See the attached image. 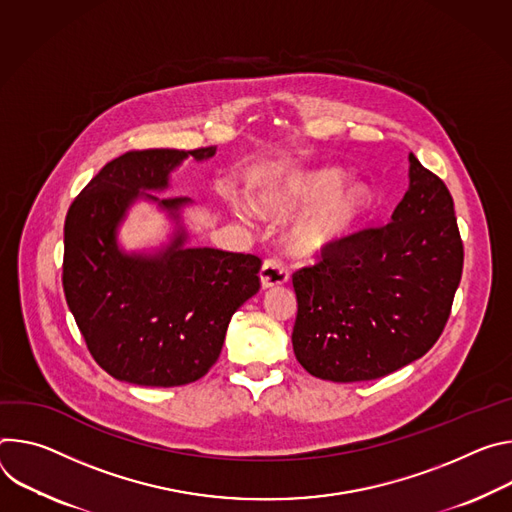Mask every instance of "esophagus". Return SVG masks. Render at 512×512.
<instances>
[{
    "instance_id": "1",
    "label": "esophagus",
    "mask_w": 512,
    "mask_h": 512,
    "mask_svg": "<svg viewBox=\"0 0 512 512\" xmlns=\"http://www.w3.org/2000/svg\"><path fill=\"white\" fill-rule=\"evenodd\" d=\"M287 280H289V272H287L285 264H282L280 260L270 258V260H266L262 264V268H260L262 289H272V287H278V285H285Z\"/></svg>"
}]
</instances>
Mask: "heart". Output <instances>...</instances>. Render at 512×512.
Listing matches in <instances>:
<instances>
[{
  "label": "heart",
  "instance_id": "obj_1",
  "mask_svg": "<svg viewBox=\"0 0 512 512\" xmlns=\"http://www.w3.org/2000/svg\"><path fill=\"white\" fill-rule=\"evenodd\" d=\"M348 185L339 168H319L309 173L274 179L256 193V209L272 219H291L318 209L303 219L289 238L295 258L313 260L350 238L370 209V193L362 185ZM242 219L254 217L248 201H232Z\"/></svg>",
  "mask_w": 512,
  "mask_h": 512
}]
</instances>
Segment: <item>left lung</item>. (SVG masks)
<instances>
[{
	"mask_svg": "<svg viewBox=\"0 0 512 512\" xmlns=\"http://www.w3.org/2000/svg\"><path fill=\"white\" fill-rule=\"evenodd\" d=\"M464 246L445 183L409 154L390 223L352 234L293 274V350L313 376L382 378L425 356L458 291Z\"/></svg>",
	"mask_w": 512,
	"mask_h": 512,
	"instance_id": "8db88e82",
	"label": "left lung"
}]
</instances>
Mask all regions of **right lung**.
I'll list each match as a JSON object with an SVG mask.
<instances>
[{
	"label": "right lung",
	"instance_id": "1",
	"mask_svg": "<svg viewBox=\"0 0 512 512\" xmlns=\"http://www.w3.org/2000/svg\"><path fill=\"white\" fill-rule=\"evenodd\" d=\"M199 150H132L107 162L69 207L63 289L93 360L113 378L138 386H181L209 372L232 315L258 293V256L187 246L181 223L189 197H156L170 173ZM142 198L176 221L156 253H126L117 234Z\"/></svg>",
	"mask_w": 512,
	"mask_h": 512
}]
</instances>
